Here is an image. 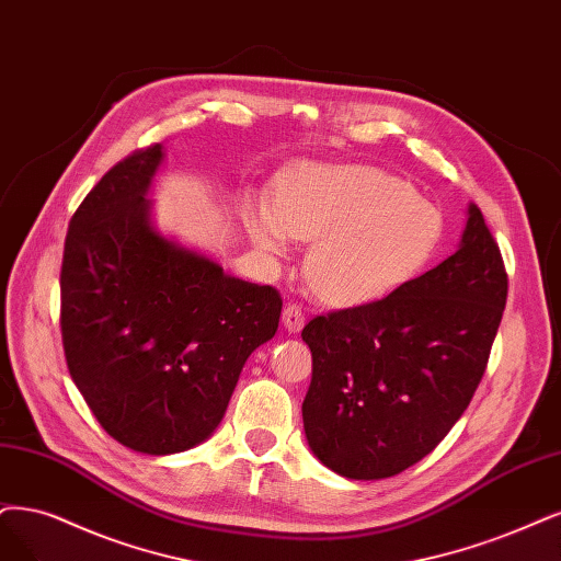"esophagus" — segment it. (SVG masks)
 <instances>
[{"instance_id":"34e87169","label":"esophagus","mask_w":561,"mask_h":561,"mask_svg":"<svg viewBox=\"0 0 561 561\" xmlns=\"http://www.w3.org/2000/svg\"><path fill=\"white\" fill-rule=\"evenodd\" d=\"M282 323H284V328L288 330V333L298 335L300 330H302V325H305V312H302V307H298V305H291V302H288V305L284 307Z\"/></svg>"}]
</instances>
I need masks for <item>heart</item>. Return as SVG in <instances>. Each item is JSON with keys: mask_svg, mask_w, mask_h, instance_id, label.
Here are the masks:
<instances>
[{"mask_svg": "<svg viewBox=\"0 0 561 561\" xmlns=\"http://www.w3.org/2000/svg\"><path fill=\"white\" fill-rule=\"evenodd\" d=\"M252 240L284 252L312 240L305 273L333 305H365L416 277L437 252L444 217L398 175L375 165L302 163L288 171L275 203L247 213Z\"/></svg>", "mask_w": 561, "mask_h": 561, "instance_id": "1", "label": "heart"}]
</instances>
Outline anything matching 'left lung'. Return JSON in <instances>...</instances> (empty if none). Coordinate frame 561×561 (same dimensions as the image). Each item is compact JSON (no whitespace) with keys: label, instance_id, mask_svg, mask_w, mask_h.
<instances>
[{"label":"left lung","instance_id":"8db88e82","mask_svg":"<svg viewBox=\"0 0 561 561\" xmlns=\"http://www.w3.org/2000/svg\"><path fill=\"white\" fill-rule=\"evenodd\" d=\"M506 294L500 247L469 203L458 252L381 300L309 321L302 423L317 458L379 481L437 448L485 375Z\"/></svg>","mask_w":561,"mask_h":561}]
</instances>
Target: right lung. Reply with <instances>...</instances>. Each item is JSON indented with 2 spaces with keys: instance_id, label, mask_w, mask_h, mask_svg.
I'll list each match as a JSON object with an SVG mask.
<instances>
[{
  "instance_id": "obj_1",
  "label": "right lung",
  "mask_w": 561,
  "mask_h": 561,
  "mask_svg": "<svg viewBox=\"0 0 561 561\" xmlns=\"http://www.w3.org/2000/svg\"><path fill=\"white\" fill-rule=\"evenodd\" d=\"M157 142L99 180L61 259V344L99 425L138 453L203 444L224 419L252 351L279 325L277 288L224 267L152 226L145 198Z\"/></svg>"
}]
</instances>
